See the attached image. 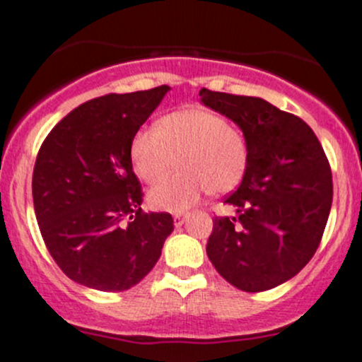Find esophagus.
Instances as JSON below:
<instances>
[{
	"mask_svg": "<svg viewBox=\"0 0 362 362\" xmlns=\"http://www.w3.org/2000/svg\"><path fill=\"white\" fill-rule=\"evenodd\" d=\"M185 217H187V215H185V214H175V215H173V224L178 228V226L184 224Z\"/></svg>",
	"mask_w": 362,
	"mask_h": 362,
	"instance_id": "34e87169",
	"label": "esophagus"
}]
</instances>
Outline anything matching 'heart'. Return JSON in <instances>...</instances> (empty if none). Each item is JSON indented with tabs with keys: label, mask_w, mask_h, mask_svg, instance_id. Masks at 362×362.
Here are the masks:
<instances>
[{
	"label": "heart",
	"mask_w": 362,
	"mask_h": 362,
	"mask_svg": "<svg viewBox=\"0 0 362 362\" xmlns=\"http://www.w3.org/2000/svg\"><path fill=\"white\" fill-rule=\"evenodd\" d=\"M175 158L180 170L148 194L158 210L182 211L204 191H233L247 173L250 145L245 133L221 113L189 107L164 115L158 127H144L131 141L134 171L148 184L164 177L175 166Z\"/></svg>",
	"instance_id": "1"
}]
</instances>
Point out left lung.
<instances>
[{
  "instance_id": "obj_1",
  "label": "left lung",
  "mask_w": 362,
  "mask_h": 362,
  "mask_svg": "<svg viewBox=\"0 0 362 362\" xmlns=\"http://www.w3.org/2000/svg\"><path fill=\"white\" fill-rule=\"evenodd\" d=\"M203 105L238 124L250 145L242 184L215 217L206 254L221 276L247 293L273 289L313 257L333 203L329 160L312 127L261 98L199 90Z\"/></svg>"
}]
</instances>
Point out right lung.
Returning a JSON list of instances; mask_svg holds the SVG:
<instances>
[{"mask_svg":"<svg viewBox=\"0 0 362 362\" xmlns=\"http://www.w3.org/2000/svg\"><path fill=\"white\" fill-rule=\"evenodd\" d=\"M170 90L94 98L47 134L33 170V203L47 249L73 282L103 293L136 286L173 231L166 211L141 210L131 141Z\"/></svg>","mask_w":362,"mask_h":362,"instance_id":"right-lung-1","label":"right lung"}]
</instances>
